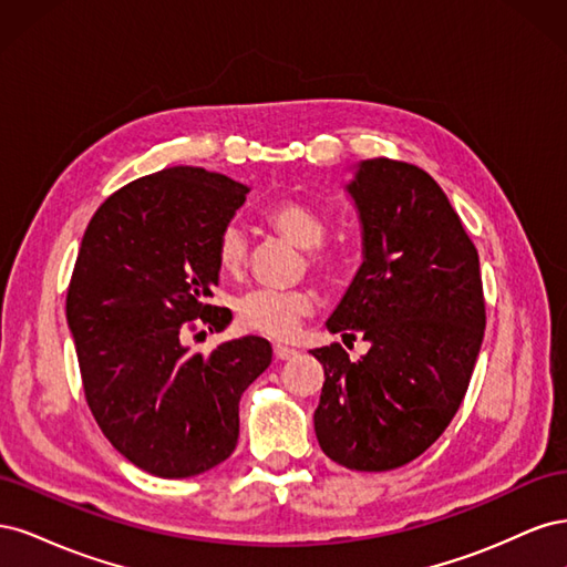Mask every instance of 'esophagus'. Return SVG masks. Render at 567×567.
Here are the masks:
<instances>
[{
	"label": "esophagus",
	"mask_w": 567,
	"mask_h": 567,
	"mask_svg": "<svg viewBox=\"0 0 567 567\" xmlns=\"http://www.w3.org/2000/svg\"><path fill=\"white\" fill-rule=\"evenodd\" d=\"M274 354H277V359H281V362H286V359H293V357L298 354V350L288 348V346H281V342H277V346H274Z\"/></svg>",
	"instance_id": "1"
}]
</instances>
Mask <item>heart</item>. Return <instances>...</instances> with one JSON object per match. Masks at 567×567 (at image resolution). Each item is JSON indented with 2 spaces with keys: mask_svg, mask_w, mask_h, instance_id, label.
Segmentation results:
<instances>
[{
  "mask_svg": "<svg viewBox=\"0 0 567 567\" xmlns=\"http://www.w3.org/2000/svg\"><path fill=\"white\" fill-rule=\"evenodd\" d=\"M265 221L305 248L307 265L321 274H333L340 267V255L323 246L326 219L310 205L293 198L271 203L265 210ZM248 257V238L238 227H227L219 234L215 246L217 267L225 274H238ZM315 298L307 288H252L234 302L236 323L241 331L262 333L271 338H288L298 329L305 315H310Z\"/></svg>",
  "mask_w": 567,
  "mask_h": 567,
  "instance_id": "heart-1",
  "label": "heart"
}]
</instances>
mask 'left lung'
<instances>
[{
	"instance_id": "left-lung-1",
	"label": "left lung",
	"mask_w": 567,
	"mask_h": 567,
	"mask_svg": "<svg viewBox=\"0 0 567 567\" xmlns=\"http://www.w3.org/2000/svg\"><path fill=\"white\" fill-rule=\"evenodd\" d=\"M346 192L362 227V265L312 350L323 367L319 447L350 471H392L444 433L468 390L485 333L480 260L450 198L421 167L359 161Z\"/></svg>"
}]
</instances>
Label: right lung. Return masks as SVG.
Here are the masks:
<instances>
[{
    "label": "right lung",
    "mask_w": 567,
    "mask_h": 567,
    "mask_svg": "<svg viewBox=\"0 0 567 567\" xmlns=\"http://www.w3.org/2000/svg\"><path fill=\"white\" fill-rule=\"evenodd\" d=\"M250 188L203 167H167L101 203L65 298L84 394L113 447L158 477H192L231 456L238 402L271 364L265 338L188 352L186 321L225 331L208 302L215 246Z\"/></svg>",
    "instance_id": "right-lung-1"
}]
</instances>
